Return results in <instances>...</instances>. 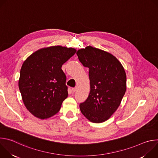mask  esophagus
I'll return each instance as SVG.
<instances>
[{
    "label": "esophagus",
    "mask_w": 158,
    "mask_h": 158,
    "mask_svg": "<svg viewBox=\"0 0 158 158\" xmlns=\"http://www.w3.org/2000/svg\"><path fill=\"white\" fill-rule=\"evenodd\" d=\"M77 87L76 86L75 87L73 88V93H75V92L77 91Z\"/></svg>",
    "instance_id": "obj_1"
}]
</instances>
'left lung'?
<instances>
[{"label": "left lung", "instance_id": "left-lung-1", "mask_svg": "<svg viewBox=\"0 0 158 158\" xmlns=\"http://www.w3.org/2000/svg\"><path fill=\"white\" fill-rule=\"evenodd\" d=\"M76 54L89 68L91 87L87 99L79 105L80 110L91 122H104L117 110L126 93L124 67L113 55L92 46L79 49Z\"/></svg>", "mask_w": 158, "mask_h": 158}]
</instances>
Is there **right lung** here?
Listing matches in <instances>:
<instances>
[{
  "instance_id": "obj_1",
  "label": "right lung",
  "mask_w": 158,
  "mask_h": 158,
  "mask_svg": "<svg viewBox=\"0 0 158 158\" xmlns=\"http://www.w3.org/2000/svg\"><path fill=\"white\" fill-rule=\"evenodd\" d=\"M76 52L74 48L51 46L35 51L24 62L19 87L25 106L35 117L47 119L59 111L68 96L61 67Z\"/></svg>"
}]
</instances>
